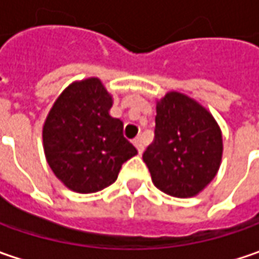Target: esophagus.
I'll return each instance as SVG.
<instances>
[{
	"instance_id": "1",
	"label": "esophagus",
	"mask_w": 259,
	"mask_h": 259,
	"mask_svg": "<svg viewBox=\"0 0 259 259\" xmlns=\"http://www.w3.org/2000/svg\"><path fill=\"white\" fill-rule=\"evenodd\" d=\"M134 145L137 147L138 153L143 154V151H144V143H143V138H141V137H137V138H135Z\"/></svg>"
}]
</instances>
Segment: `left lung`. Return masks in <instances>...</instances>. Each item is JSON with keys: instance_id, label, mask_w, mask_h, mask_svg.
<instances>
[{"instance_id": "obj_1", "label": "left lung", "mask_w": 259, "mask_h": 259, "mask_svg": "<svg viewBox=\"0 0 259 259\" xmlns=\"http://www.w3.org/2000/svg\"><path fill=\"white\" fill-rule=\"evenodd\" d=\"M222 150L213 116L192 98L168 92L157 104L154 141L143 160L157 189L174 197H192L213 180Z\"/></svg>"}]
</instances>
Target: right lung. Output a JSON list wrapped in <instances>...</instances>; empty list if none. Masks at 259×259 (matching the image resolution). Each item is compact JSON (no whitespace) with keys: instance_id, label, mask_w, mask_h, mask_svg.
<instances>
[{"instance_id":"obj_1","label":"right lung","mask_w":259,"mask_h":259,"mask_svg":"<svg viewBox=\"0 0 259 259\" xmlns=\"http://www.w3.org/2000/svg\"><path fill=\"white\" fill-rule=\"evenodd\" d=\"M112 98L99 79L75 82L57 98L43 126L47 163L56 177L77 193L111 186L121 167L137 154L112 118Z\"/></svg>"}]
</instances>
